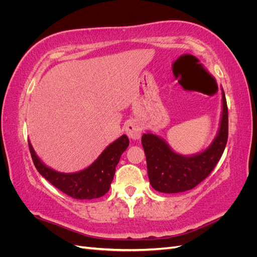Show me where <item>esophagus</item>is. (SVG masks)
Masks as SVG:
<instances>
[{
	"label": "esophagus",
	"mask_w": 257,
	"mask_h": 257,
	"mask_svg": "<svg viewBox=\"0 0 257 257\" xmlns=\"http://www.w3.org/2000/svg\"><path fill=\"white\" fill-rule=\"evenodd\" d=\"M125 133L128 136V138L136 141V139H139L142 136V127L139 126V124L136 121L132 120L126 124Z\"/></svg>",
	"instance_id": "esophagus-1"
}]
</instances>
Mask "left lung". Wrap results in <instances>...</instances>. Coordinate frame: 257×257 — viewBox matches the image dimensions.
I'll return each instance as SVG.
<instances>
[{
	"instance_id": "1",
	"label": "left lung",
	"mask_w": 257,
	"mask_h": 257,
	"mask_svg": "<svg viewBox=\"0 0 257 257\" xmlns=\"http://www.w3.org/2000/svg\"><path fill=\"white\" fill-rule=\"evenodd\" d=\"M222 90L220 125L212 143L205 150L183 155L173 150L164 138L148 131L142 137L151 186L161 193L189 191L206 179L221 159L228 137V111Z\"/></svg>"
}]
</instances>
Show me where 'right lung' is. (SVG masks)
I'll return each instance as SVG.
<instances>
[{
	"label": "right lung",
	"mask_w": 257,
	"mask_h": 257,
	"mask_svg": "<svg viewBox=\"0 0 257 257\" xmlns=\"http://www.w3.org/2000/svg\"><path fill=\"white\" fill-rule=\"evenodd\" d=\"M128 144L127 136L122 135L107 146L90 166L76 173L57 172L37 157L30 141L29 148L36 169L46 180L73 198L93 199L102 197L109 191L115 167Z\"/></svg>",
	"instance_id": "right-lung-1"
}]
</instances>
